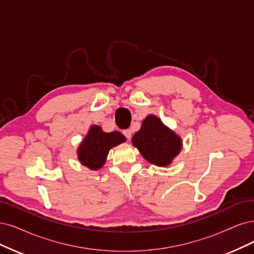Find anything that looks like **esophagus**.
Returning a JSON list of instances; mask_svg holds the SVG:
<instances>
[{
  "mask_svg": "<svg viewBox=\"0 0 254 254\" xmlns=\"http://www.w3.org/2000/svg\"><path fill=\"white\" fill-rule=\"evenodd\" d=\"M122 134H124L126 136V138L127 140L130 139V137H132V132H130V129H125L124 132H122Z\"/></svg>",
  "mask_w": 254,
  "mask_h": 254,
  "instance_id": "obj_1",
  "label": "esophagus"
}]
</instances>
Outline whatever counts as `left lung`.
I'll return each instance as SVG.
<instances>
[{"label":"left lung","mask_w":254,"mask_h":254,"mask_svg":"<svg viewBox=\"0 0 254 254\" xmlns=\"http://www.w3.org/2000/svg\"><path fill=\"white\" fill-rule=\"evenodd\" d=\"M132 143L145 160L157 166L171 164L180 153L182 140L155 115H148L140 130L132 138Z\"/></svg>","instance_id":"1"}]
</instances>
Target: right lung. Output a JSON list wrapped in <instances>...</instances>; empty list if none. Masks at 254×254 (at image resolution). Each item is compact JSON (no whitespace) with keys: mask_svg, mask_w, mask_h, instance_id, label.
Instances as JSON below:
<instances>
[{"mask_svg":"<svg viewBox=\"0 0 254 254\" xmlns=\"http://www.w3.org/2000/svg\"><path fill=\"white\" fill-rule=\"evenodd\" d=\"M125 141L126 137L117 130L106 133L99 126H92L78 146V160L90 170L97 171L106 163L110 149Z\"/></svg>","mask_w":254,"mask_h":254,"instance_id":"right-lung-1","label":"right lung"}]
</instances>
